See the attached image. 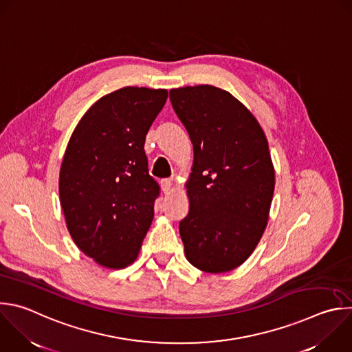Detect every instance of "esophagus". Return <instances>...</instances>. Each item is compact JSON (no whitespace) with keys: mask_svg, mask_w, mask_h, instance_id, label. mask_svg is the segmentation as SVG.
Listing matches in <instances>:
<instances>
[{"mask_svg":"<svg viewBox=\"0 0 352 352\" xmlns=\"http://www.w3.org/2000/svg\"><path fill=\"white\" fill-rule=\"evenodd\" d=\"M173 188V182L171 179H162V189L164 193H168Z\"/></svg>","mask_w":352,"mask_h":352,"instance_id":"obj_1","label":"esophagus"}]
</instances>
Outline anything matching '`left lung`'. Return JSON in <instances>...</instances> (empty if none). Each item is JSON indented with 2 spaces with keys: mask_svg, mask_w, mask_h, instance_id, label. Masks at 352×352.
I'll return each mask as SVG.
<instances>
[{
  "mask_svg": "<svg viewBox=\"0 0 352 352\" xmlns=\"http://www.w3.org/2000/svg\"><path fill=\"white\" fill-rule=\"evenodd\" d=\"M170 100L193 145L189 212L179 222L185 256L208 274L232 271L254 252L270 218L275 170L265 133L214 85L170 89Z\"/></svg>",
  "mask_w": 352,
  "mask_h": 352,
  "instance_id": "obj_1",
  "label": "left lung"
}]
</instances>
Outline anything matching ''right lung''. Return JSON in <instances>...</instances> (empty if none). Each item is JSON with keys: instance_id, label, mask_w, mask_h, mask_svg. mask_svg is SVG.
Segmentation results:
<instances>
[{"instance_id": "add662e5", "label": "right lung", "mask_w": 352, "mask_h": 352, "mask_svg": "<svg viewBox=\"0 0 352 352\" xmlns=\"http://www.w3.org/2000/svg\"><path fill=\"white\" fill-rule=\"evenodd\" d=\"M167 89L124 87L98 99L76 126L59 173L66 226L96 264H133L152 223L159 185L149 175L146 134Z\"/></svg>"}]
</instances>
